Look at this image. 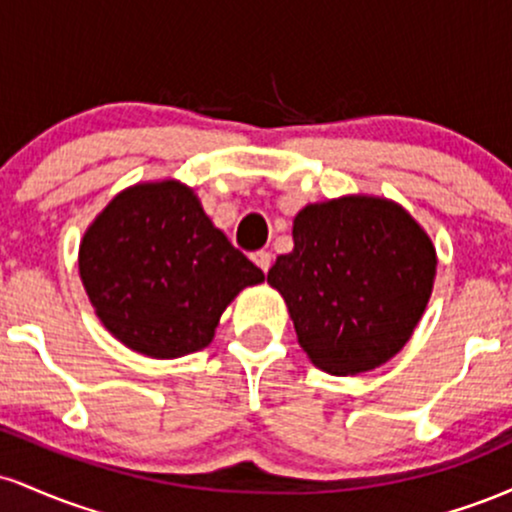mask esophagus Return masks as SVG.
Here are the masks:
<instances>
[{"label": "esophagus", "mask_w": 512, "mask_h": 512, "mask_svg": "<svg viewBox=\"0 0 512 512\" xmlns=\"http://www.w3.org/2000/svg\"><path fill=\"white\" fill-rule=\"evenodd\" d=\"M252 262H255L264 274H267L269 267H272V255H269L267 250H257L255 255H252Z\"/></svg>", "instance_id": "34e87169"}]
</instances>
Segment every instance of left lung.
<instances>
[{"instance_id": "obj_1", "label": "left lung", "mask_w": 512, "mask_h": 512, "mask_svg": "<svg viewBox=\"0 0 512 512\" xmlns=\"http://www.w3.org/2000/svg\"><path fill=\"white\" fill-rule=\"evenodd\" d=\"M436 248L409 211L380 197L308 204L293 250L267 281L284 296L298 344L317 368L356 375L409 342L436 279Z\"/></svg>"}]
</instances>
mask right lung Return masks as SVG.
Here are the masks:
<instances>
[{
    "instance_id": "1",
    "label": "right lung",
    "mask_w": 512,
    "mask_h": 512,
    "mask_svg": "<svg viewBox=\"0 0 512 512\" xmlns=\"http://www.w3.org/2000/svg\"><path fill=\"white\" fill-rule=\"evenodd\" d=\"M79 274L105 330L151 358L209 346L226 305L264 281L178 180L120 192L84 233Z\"/></svg>"
}]
</instances>
